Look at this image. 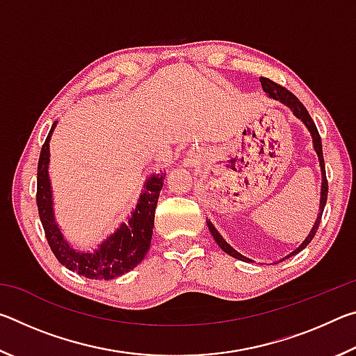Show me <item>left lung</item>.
<instances>
[{
    "label": "left lung",
    "instance_id": "1",
    "mask_svg": "<svg viewBox=\"0 0 356 356\" xmlns=\"http://www.w3.org/2000/svg\"><path fill=\"white\" fill-rule=\"evenodd\" d=\"M259 80H261V84H262L264 92H267V94H268V97H272V99H275V100H280L281 104H284L287 108H291V111L295 114V116H297V118L301 120V122H303V124L306 125V129L309 130V134H311V136H312V146H314V150H316V154H317V156H318V163H321V171H322L321 207H318L317 220H316V222H314V226H312V229H311L309 236L305 238V242L301 243L297 250L292 251L291 254H289V256H286V259H287V257H292V256H295V254H297V252H300L301 250H305L306 246H308V245L311 243V240L314 238V236H316V232H317V229H318V225H321V220H322V213H323L325 204H327L328 182H327V174H325L323 152H322V140H321V135H318V130H317V127H316L314 120H312V119H311V116H309L308 110H306L305 105L301 104V102H300L297 97H295V95H293L292 92H289L286 88L280 86L278 83H275V81H272V80H268V78H265V76H261V78H259ZM207 226H209V231H210V234H212L213 238H215V242L218 243V246H220V248H221L222 251L227 252L229 256H232V257H236V259H240V261H243V262H252L251 259L245 257L243 254H240L238 251L234 250L232 246L229 245V243L226 242V240L220 236V232L216 231V229H215V226L212 225V222L207 221Z\"/></svg>",
    "mask_w": 356,
    "mask_h": 356
}]
</instances>
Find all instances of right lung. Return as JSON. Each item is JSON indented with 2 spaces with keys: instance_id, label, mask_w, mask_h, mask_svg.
Segmentation results:
<instances>
[{
  "instance_id": "obj_1",
  "label": "right lung",
  "mask_w": 356,
  "mask_h": 356,
  "mask_svg": "<svg viewBox=\"0 0 356 356\" xmlns=\"http://www.w3.org/2000/svg\"><path fill=\"white\" fill-rule=\"evenodd\" d=\"M56 122L51 125L50 134L42 146L38 165V209L40 222L44 226L47 242L53 254L65 268L72 270L89 280H114L134 270L146 257L155 218V207L160 191L163 188L165 174H152L144 184L140 201L131 212L127 222H122L99 248L91 251H78L65 242L55 221L51 201V186L48 179L50 163V138Z\"/></svg>"
}]
</instances>
